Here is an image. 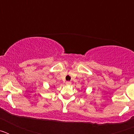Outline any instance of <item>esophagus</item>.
Here are the masks:
<instances>
[{
    "instance_id": "esophagus-1",
    "label": "esophagus",
    "mask_w": 134,
    "mask_h": 134,
    "mask_svg": "<svg viewBox=\"0 0 134 134\" xmlns=\"http://www.w3.org/2000/svg\"><path fill=\"white\" fill-rule=\"evenodd\" d=\"M71 84H72V82H70V81H67L66 82V85H71Z\"/></svg>"
}]
</instances>
